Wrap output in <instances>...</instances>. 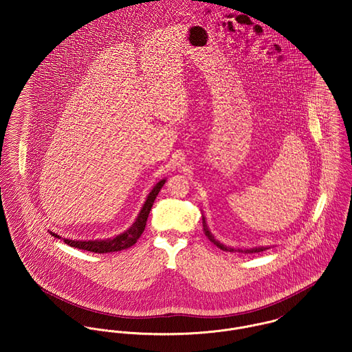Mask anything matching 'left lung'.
<instances>
[{"mask_svg": "<svg viewBox=\"0 0 352 352\" xmlns=\"http://www.w3.org/2000/svg\"><path fill=\"white\" fill-rule=\"evenodd\" d=\"M201 223H203V232H204V234L207 236V239H208L214 245H217L218 248H221L222 251L241 252V253H256V252H263L271 248V247H253V248H244V250H243V248H232V247H226L225 244L219 243V241L212 236L211 230L208 229V225H207V222H206V218H204L203 212H201Z\"/></svg>", "mask_w": 352, "mask_h": 352, "instance_id": "left-lung-1", "label": "left lung"}]
</instances>
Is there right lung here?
<instances>
[{"mask_svg": "<svg viewBox=\"0 0 352 352\" xmlns=\"http://www.w3.org/2000/svg\"><path fill=\"white\" fill-rule=\"evenodd\" d=\"M166 179L160 180L149 192L146 201L144 203L138 217L135 218V221L133 222V225L124 230L123 233L112 237V239H104V240H70V239H63L60 236H58L56 233L51 232V236H54L55 239H60L65 241V244L78 248V250H84V251L96 252V253H108V252H118L127 250L130 247H133L137 240L141 237V234L145 230L146 226V221L151 212V206L154 203V199L157 198L160 190L162 188V186L165 184Z\"/></svg>", "mask_w": 352, "mask_h": 352, "instance_id": "add662e5", "label": "right lung"}]
</instances>
